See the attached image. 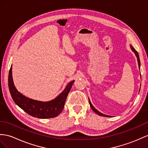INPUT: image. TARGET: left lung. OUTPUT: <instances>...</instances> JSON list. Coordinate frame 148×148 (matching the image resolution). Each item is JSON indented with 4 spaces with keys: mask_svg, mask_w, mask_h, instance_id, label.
<instances>
[{
    "mask_svg": "<svg viewBox=\"0 0 148 148\" xmlns=\"http://www.w3.org/2000/svg\"><path fill=\"white\" fill-rule=\"evenodd\" d=\"M130 46H131V49H132V51L135 53V55H136V57H137V59H138V65H139V68L140 69V60H139V55H138V53L137 52L136 50L134 48H133V47H132L131 45ZM88 101H89L90 106V107L92 108V109L93 111H94L95 113H97V114H98L99 116H103V117H110V116H107V115L103 114H102V113H101V112H99L98 110H97L95 109V108L92 106V103H91V102H90V100L89 99H88Z\"/></svg>",
    "mask_w": 148,
    "mask_h": 148,
    "instance_id": "obj_1",
    "label": "left lung"
}]
</instances>
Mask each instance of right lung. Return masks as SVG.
<instances>
[{"instance_id":"right-lung-1","label":"right lung","mask_w":148,"mask_h":148,"mask_svg":"<svg viewBox=\"0 0 148 148\" xmlns=\"http://www.w3.org/2000/svg\"><path fill=\"white\" fill-rule=\"evenodd\" d=\"M74 82L75 80L70 82L64 90L55 99L48 102H42L27 98L17 91L12 80V66H10L8 78L9 91L14 102L29 115L39 119L55 117L62 112Z\"/></svg>"}]
</instances>
